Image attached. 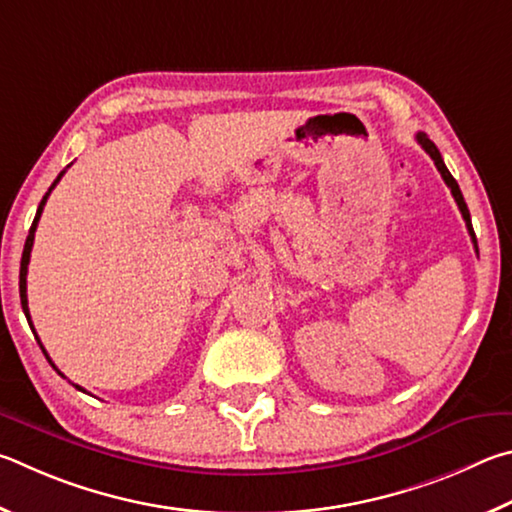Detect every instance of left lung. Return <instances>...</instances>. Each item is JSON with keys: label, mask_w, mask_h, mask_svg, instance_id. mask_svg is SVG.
Wrapping results in <instances>:
<instances>
[{"label": "left lung", "mask_w": 512, "mask_h": 512, "mask_svg": "<svg viewBox=\"0 0 512 512\" xmlns=\"http://www.w3.org/2000/svg\"><path fill=\"white\" fill-rule=\"evenodd\" d=\"M416 141L420 143V146H423V150L427 152V155L434 159V164H436V168H438V173H441V177L445 179V184L450 186V191H452V195H454L456 204H459V211H461L463 220H465V227H468V233H470V238H472V242H474V249H477V236H474V229H472V220H470L468 204H465V200H463V193H461L459 184H456V179L452 177L450 170H447L445 161H443V157H441V152H438V148L434 146V141L429 139L425 132H418V134H416ZM477 251H479V249H477Z\"/></svg>", "instance_id": "left-lung-1"}]
</instances>
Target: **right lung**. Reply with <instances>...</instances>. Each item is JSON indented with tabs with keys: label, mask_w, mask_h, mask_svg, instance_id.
<instances>
[{
	"label": "right lung",
	"mask_w": 512,
	"mask_h": 512,
	"mask_svg": "<svg viewBox=\"0 0 512 512\" xmlns=\"http://www.w3.org/2000/svg\"><path fill=\"white\" fill-rule=\"evenodd\" d=\"M65 175V170H62V173L56 177V182L51 184V188L47 191V195L42 197V202H40V206H38V213H35V220H33V224H31V229H29V236H26V242H24V251H22V263H20V301H22V310H24V315H26V319H29V326H31V330L35 333V328H33V324H31V315H29V301H26V272H29V261H31V249H33V238H35V229H38V220H40V215H42V209H44V204H47V197H49V193L53 191V186H56L58 182H60V177ZM35 339H38V335H35ZM38 344H40V348H42V353L47 355V351H44V346H42V342L38 339ZM47 360H49V355H47ZM49 364L53 366V369H56V364H53L51 360H49ZM58 371V369H56ZM60 373V371H58ZM62 375V373H60ZM62 378H65V375H62ZM74 387L78 389V391H85V389H80L78 384H74Z\"/></svg>",
	"instance_id": "right-lung-1"
}]
</instances>
